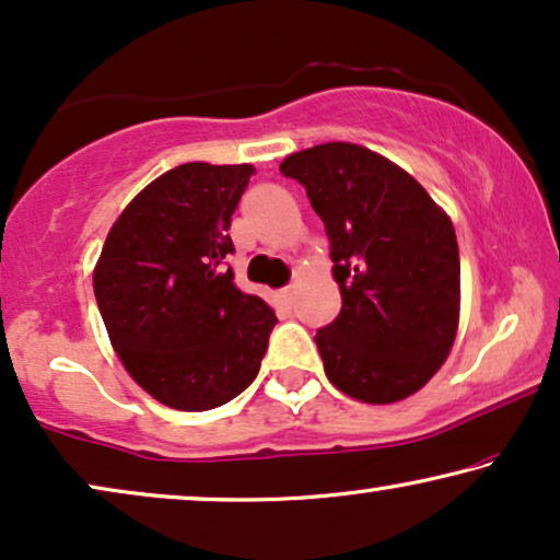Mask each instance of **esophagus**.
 Listing matches in <instances>:
<instances>
[{
	"instance_id": "34e87169",
	"label": "esophagus",
	"mask_w": 560,
	"mask_h": 560,
	"mask_svg": "<svg viewBox=\"0 0 560 560\" xmlns=\"http://www.w3.org/2000/svg\"><path fill=\"white\" fill-rule=\"evenodd\" d=\"M293 293H295V288H293V285H288V288H282V290H280V295H282V298H285V301H288V303H290V301H293Z\"/></svg>"
}]
</instances>
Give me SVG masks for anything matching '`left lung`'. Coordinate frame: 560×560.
<instances>
[{
    "label": "left lung",
    "mask_w": 560,
    "mask_h": 560,
    "mask_svg": "<svg viewBox=\"0 0 560 560\" xmlns=\"http://www.w3.org/2000/svg\"><path fill=\"white\" fill-rule=\"evenodd\" d=\"M331 242L341 313L318 328L326 377L343 395L389 405L418 393L454 347L462 267L448 213L393 160L351 142L293 152Z\"/></svg>",
    "instance_id": "obj_1"
}]
</instances>
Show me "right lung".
<instances>
[{
    "mask_svg": "<svg viewBox=\"0 0 560 560\" xmlns=\"http://www.w3.org/2000/svg\"><path fill=\"white\" fill-rule=\"evenodd\" d=\"M252 173L249 163L163 173L125 206L96 259V303L119 362L173 410L234 400L257 377L278 320L221 265Z\"/></svg>",
    "mask_w": 560,
    "mask_h": 560,
    "instance_id": "1",
    "label": "right lung"
}]
</instances>
